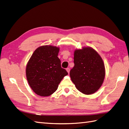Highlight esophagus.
<instances>
[{"instance_id": "1", "label": "esophagus", "mask_w": 129, "mask_h": 129, "mask_svg": "<svg viewBox=\"0 0 129 129\" xmlns=\"http://www.w3.org/2000/svg\"><path fill=\"white\" fill-rule=\"evenodd\" d=\"M67 72L68 73H70V68H67Z\"/></svg>"}]
</instances>
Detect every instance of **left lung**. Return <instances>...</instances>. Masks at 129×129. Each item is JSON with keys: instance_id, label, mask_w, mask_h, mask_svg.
Segmentation results:
<instances>
[{"instance_id": "left-lung-1", "label": "left lung", "mask_w": 129, "mask_h": 129, "mask_svg": "<svg viewBox=\"0 0 129 129\" xmlns=\"http://www.w3.org/2000/svg\"><path fill=\"white\" fill-rule=\"evenodd\" d=\"M74 62L70 76L76 89L86 95L98 91L105 75V65L99 54L90 47L75 50Z\"/></svg>"}]
</instances>
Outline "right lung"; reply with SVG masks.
<instances>
[{"label":"right lung","instance_id":"obj_1","mask_svg":"<svg viewBox=\"0 0 129 129\" xmlns=\"http://www.w3.org/2000/svg\"><path fill=\"white\" fill-rule=\"evenodd\" d=\"M59 51V48L56 46H40L27 64V80L33 91L41 96L53 94L63 78L68 74L61 67V61L57 57Z\"/></svg>","mask_w":129,"mask_h":129}]
</instances>
